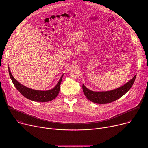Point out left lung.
Segmentation results:
<instances>
[{"mask_svg": "<svg viewBox=\"0 0 148 148\" xmlns=\"http://www.w3.org/2000/svg\"><path fill=\"white\" fill-rule=\"evenodd\" d=\"M136 77V75L128 82L125 84L123 86L116 89L108 91H93L88 89L84 85V84H82L83 92L86 97L92 102L99 104L111 103L120 98L131 89L135 80Z\"/></svg>", "mask_w": 148, "mask_h": 148, "instance_id": "1", "label": "left lung"}]
</instances>
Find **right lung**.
Returning a JSON list of instances; mask_svg holds the SVG:
<instances>
[{"label":"right lung","mask_w":148,"mask_h":148,"mask_svg":"<svg viewBox=\"0 0 148 148\" xmlns=\"http://www.w3.org/2000/svg\"><path fill=\"white\" fill-rule=\"evenodd\" d=\"M8 69L10 77L14 87L21 94L26 98L36 102H48L53 100L58 95L60 89L61 80L64 74L62 75L57 85L53 88L47 91H40L33 90L22 85L13 77L9 67H8Z\"/></svg>","instance_id":"1"}]
</instances>
